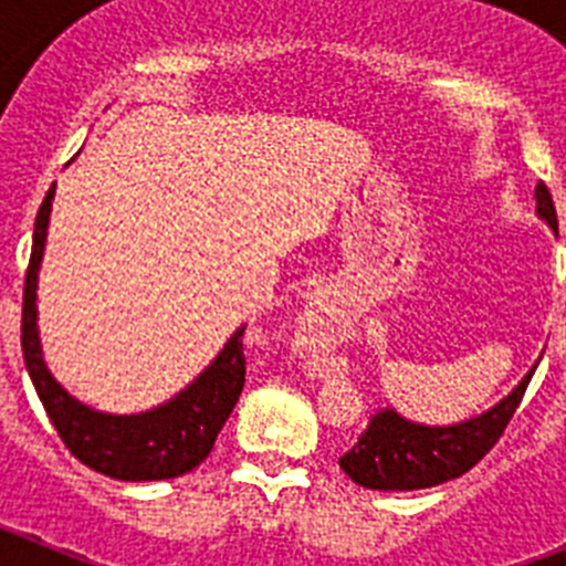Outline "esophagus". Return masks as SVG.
<instances>
[{
	"instance_id": "34e87169",
	"label": "esophagus",
	"mask_w": 566,
	"mask_h": 566,
	"mask_svg": "<svg viewBox=\"0 0 566 566\" xmlns=\"http://www.w3.org/2000/svg\"><path fill=\"white\" fill-rule=\"evenodd\" d=\"M297 345L306 357H323L332 352V345L337 343L343 334V317H339L337 306L328 292H314L312 300L306 303V312L297 319Z\"/></svg>"
}]
</instances>
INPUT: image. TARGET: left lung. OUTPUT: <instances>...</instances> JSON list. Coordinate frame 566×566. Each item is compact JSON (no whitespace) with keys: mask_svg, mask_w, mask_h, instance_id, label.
Instances as JSON below:
<instances>
[{"mask_svg":"<svg viewBox=\"0 0 566 566\" xmlns=\"http://www.w3.org/2000/svg\"><path fill=\"white\" fill-rule=\"evenodd\" d=\"M536 214L558 234V218L549 189L536 187ZM538 363L493 408L453 424H422L394 408H379L339 468L368 490H422L459 479L499 442L516 413Z\"/></svg>","mask_w":566,"mask_h":566,"instance_id":"1","label":"left lung"}]
</instances>
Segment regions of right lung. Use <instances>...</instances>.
I'll use <instances>...</instances> for the list:
<instances>
[{
	"instance_id": "add662e5",
	"label": "right lung",
	"mask_w": 566,
	"mask_h": 566,
	"mask_svg": "<svg viewBox=\"0 0 566 566\" xmlns=\"http://www.w3.org/2000/svg\"><path fill=\"white\" fill-rule=\"evenodd\" d=\"M56 184L44 195L33 227L28 274H24L22 300V352L33 388L42 399L50 422L59 431L67 451L109 479L122 482H158L189 473L212 451L214 439L227 424L247 379L243 357V332L240 326L223 343L218 357L203 368L184 391L167 402L142 413H107L78 402L73 394L50 374L39 339V269H42L44 243H48L50 209H53Z\"/></svg>"
}]
</instances>
